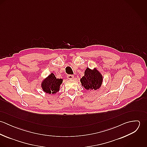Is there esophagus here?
<instances>
[{
	"mask_svg": "<svg viewBox=\"0 0 147 147\" xmlns=\"http://www.w3.org/2000/svg\"><path fill=\"white\" fill-rule=\"evenodd\" d=\"M67 78L68 79H73L74 78V76L72 75H68L67 76Z\"/></svg>",
	"mask_w": 147,
	"mask_h": 147,
	"instance_id": "obj_1",
	"label": "esophagus"
}]
</instances>
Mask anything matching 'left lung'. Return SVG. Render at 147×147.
I'll return each mask as SVG.
<instances>
[{"mask_svg":"<svg viewBox=\"0 0 147 147\" xmlns=\"http://www.w3.org/2000/svg\"><path fill=\"white\" fill-rule=\"evenodd\" d=\"M82 85L86 90H96L101 88L103 82V76L95 67L90 69L87 67L84 75L80 79Z\"/></svg>","mask_w":147,"mask_h":147,"instance_id":"8db88e82","label":"left lung"}]
</instances>
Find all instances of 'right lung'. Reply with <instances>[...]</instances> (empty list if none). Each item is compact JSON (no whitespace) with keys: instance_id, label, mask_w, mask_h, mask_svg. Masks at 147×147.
<instances>
[{"instance_id":"obj_1","label":"right lung","mask_w":147,"mask_h":147,"mask_svg":"<svg viewBox=\"0 0 147 147\" xmlns=\"http://www.w3.org/2000/svg\"><path fill=\"white\" fill-rule=\"evenodd\" d=\"M63 83L62 79H57L53 73L42 80L41 87L42 90L48 94H56L60 89L61 85Z\"/></svg>"}]
</instances>
